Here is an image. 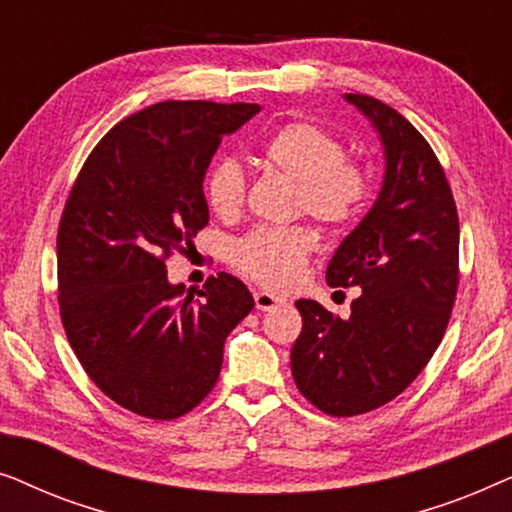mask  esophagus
I'll list each match as a JSON object with an SVG mask.
<instances>
[{"mask_svg":"<svg viewBox=\"0 0 512 512\" xmlns=\"http://www.w3.org/2000/svg\"><path fill=\"white\" fill-rule=\"evenodd\" d=\"M254 300H256V310H261V312L275 310V307L286 303L284 298L272 296V293H268V291H256V293H254Z\"/></svg>","mask_w":512,"mask_h":512,"instance_id":"obj_1","label":"esophagus"}]
</instances>
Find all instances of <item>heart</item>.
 <instances>
[{"instance_id": "b5f03b06", "label": "heart", "mask_w": 512, "mask_h": 512, "mask_svg": "<svg viewBox=\"0 0 512 512\" xmlns=\"http://www.w3.org/2000/svg\"><path fill=\"white\" fill-rule=\"evenodd\" d=\"M261 160L268 170L296 181L298 212L331 230L359 219L373 193L368 167L345 156L342 139L314 121H293L272 132L261 146ZM205 198L223 221L242 214L247 179L235 160H221L209 170ZM314 249L317 237L310 228L261 226L235 244L233 265L256 284L289 289L303 275Z\"/></svg>"}]
</instances>
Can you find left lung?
Segmentation results:
<instances>
[{"label": "left lung", "instance_id": "1", "mask_svg": "<svg viewBox=\"0 0 512 512\" xmlns=\"http://www.w3.org/2000/svg\"><path fill=\"white\" fill-rule=\"evenodd\" d=\"M384 142L382 193L326 270L331 286H359L349 319L298 300L303 331L291 373L307 401L331 417L382 408L431 361L459 289V214L431 144L389 104L349 93Z\"/></svg>", "mask_w": 512, "mask_h": 512}]
</instances>
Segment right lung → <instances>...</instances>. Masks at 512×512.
Wrapping results in <instances>:
<instances>
[{"label":"right lung","instance_id":"add662e5","mask_svg":"<svg viewBox=\"0 0 512 512\" xmlns=\"http://www.w3.org/2000/svg\"><path fill=\"white\" fill-rule=\"evenodd\" d=\"M258 104L167 100L123 118L83 163L58 226L60 319L102 394L170 422L219 380L223 342L254 310L219 272L198 298L167 282L165 263L207 226L202 179L223 135Z\"/></svg>","mask_w":512,"mask_h":512}]
</instances>
